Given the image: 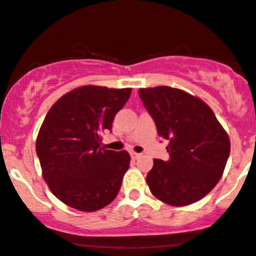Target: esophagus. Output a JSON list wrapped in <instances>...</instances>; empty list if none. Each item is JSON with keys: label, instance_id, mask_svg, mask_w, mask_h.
Masks as SVG:
<instances>
[{"label": "esophagus", "instance_id": "1", "mask_svg": "<svg viewBox=\"0 0 256 256\" xmlns=\"http://www.w3.org/2000/svg\"><path fill=\"white\" fill-rule=\"evenodd\" d=\"M131 156H132V158H137L140 156V152H131Z\"/></svg>", "mask_w": 256, "mask_h": 256}]
</instances>
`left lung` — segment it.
Instances as JSON below:
<instances>
[{
    "instance_id": "left-lung-1",
    "label": "left lung",
    "mask_w": 256,
    "mask_h": 256,
    "mask_svg": "<svg viewBox=\"0 0 256 256\" xmlns=\"http://www.w3.org/2000/svg\"><path fill=\"white\" fill-rule=\"evenodd\" d=\"M140 98L168 140L170 160L154 158L146 174L152 195L182 207L204 198L218 184L230 155V138L198 96L171 86L140 88Z\"/></svg>"
}]
</instances>
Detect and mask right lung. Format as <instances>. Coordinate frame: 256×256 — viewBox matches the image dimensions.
Listing matches in <instances>:
<instances>
[{"instance_id": "obj_1", "label": "right lung", "mask_w": 256, "mask_h": 256, "mask_svg": "<svg viewBox=\"0 0 256 256\" xmlns=\"http://www.w3.org/2000/svg\"><path fill=\"white\" fill-rule=\"evenodd\" d=\"M131 88L98 85L76 88L52 106L36 140L43 179L50 192L68 207L95 212L118 195L130 154L101 146Z\"/></svg>"}]
</instances>
